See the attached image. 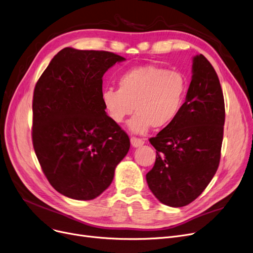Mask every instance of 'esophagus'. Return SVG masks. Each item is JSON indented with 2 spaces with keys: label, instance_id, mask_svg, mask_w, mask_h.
<instances>
[{
  "label": "esophagus",
  "instance_id": "obj_1",
  "mask_svg": "<svg viewBox=\"0 0 253 253\" xmlns=\"http://www.w3.org/2000/svg\"><path fill=\"white\" fill-rule=\"evenodd\" d=\"M130 144H132L133 147H140L144 144V141L142 139L132 137L130 138Z\"/></svg>",
  "mask_w": 253,
  "mask_h": 253
}]
</instances>
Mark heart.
I'll use <instances>...</instances> for the list:
<instances>
[{"instance_id": "obj_1", "label": "heart", "mask_w": 253, "mask_h": 253, "mask_svg": "<svg viewBox=\"0 0 253 253\" xmlns=\"http://www.w3.org/2000/svg\"><path fill=\"white\" fill-rule=\"evenodd\" d=\"M118 87L106 88L102 100L111 120L124 123L135 134H144L154 126L161 128L172 124L183 108L188 92L185 76L156 65L126 70L120 76Z\"/></svg>"}]
</instances>
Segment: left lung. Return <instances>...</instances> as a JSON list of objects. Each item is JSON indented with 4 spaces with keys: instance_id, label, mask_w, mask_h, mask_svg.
<instances>
[{
    "instance_id": "obj_1",
    "label": "left lung",
    "mask_w": 253,
    "mask_h": 253,
    "mask_svg": "<svg viewBox=\"0 0 253 253\" xmlns=\"http://www.w3.org/2000/svg\"><path fill=\"white\" fill-rule=\"evenodd\" d=\"M224 120L218 76L204 55H196L178 116L149 139L157 157L146 180L160 203L185 207L203 193L219 166Z\"/></svg>"
}]
</instances>
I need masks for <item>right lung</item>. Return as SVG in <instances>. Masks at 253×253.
<instances>
[{
    "mask_svg": "<svg viewBox=\"0 0 253 253\" xmlns=\"http://www.w3.org/2000/svg\"><path fill=\"white\" fill-rule=\"evenodd\" d=\"M125 60L105 50L65 47L36 83L33 147L49 184L66 197L102 194L129 149L128 136L102 100L103 76Z\"/></svg>",
    "mask_w": 253,
    "mask_h": 253,
    "instance_id": "right-lung-1",
    "label": "right lung"
}]
</instances>
